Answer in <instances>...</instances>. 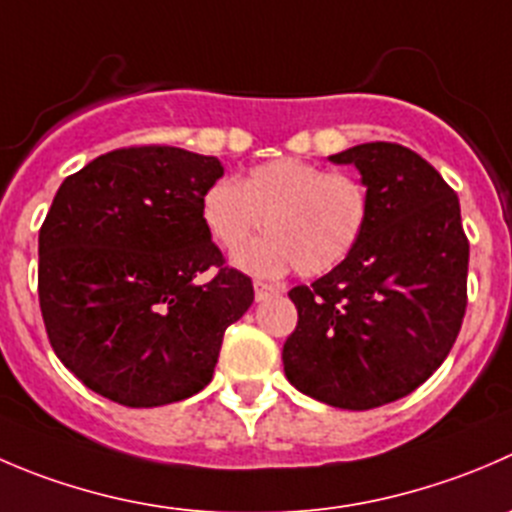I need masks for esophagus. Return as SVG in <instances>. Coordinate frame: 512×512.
<instances>
[{"label":"esophagus","mask_w":512,"mask_h":512,"mask_svg":"<svg viewBox=\"0 0 512 512\" xmlns=\"http://www.w3.org/2000/svg\"><path fill=\"white\" fill-rule=\"evenodd\" d=\"M270 295H277V287L270 285V282H262V280H255V300H267Z\"/></svg>","instance_id":"esophagus-1"}]
</instances>
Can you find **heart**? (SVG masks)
Returning <instances> with one entry per match:
<instances>
[{
    "mask_svg": "<svg viewBox=\"0 0 512 512\" xmlns=\"http://www.w3.org/2000/svg\"><path fill=\"white\" fill-rule=\"evenodd\" d=\"M367 190L347 172L297 157L257 165L205 190L200 217L222 250H236L260 226L268 235L235 252L232 262L257 277H282L295 267L317 277L350 257L367 225Z\"/></svg>",
    "mask_w": 512,
    "mask_h": 512,
    "instance_id": "obj_1",
    "label": "heart"
}]
</instances>
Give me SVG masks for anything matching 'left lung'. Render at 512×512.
Returning a JSON list of instances; mask_svg holds the SVG:
<instances>
[{"label":"left lung","instance_id":"8db88e82","mask_svg":"<svg viewBox=\"0 0 512 512\" xmlns=\"http://www.w3.org/2000/svg\"><path fill=\"white\" fill-rule=\"evenodd\" d=\"M367 187V225L345 262L290 290L297 327L287 380L342 410H370L420 388L448 357L468 305L470 245L458 195L430 162L393 142L330 157Z\"/></svg>","mask_w":512,"mask_h":512}]
</instances>
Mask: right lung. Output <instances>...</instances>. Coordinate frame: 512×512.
<instances>
[{"mask_svg":"<svg viewBox=\"0 0 512 512\" xmlns=\"http://www.w3.org/2000/svg\"><path fill=\"white\" fill-rule=\"evenodd\" d=\"M222 172L217 157L180 147H127L54 195L39 230V307L52 350L102 398L157 408L200 393L222 335L255 300L202 225L200 200Z\"/></svg>","mask_w":512,"mask_h":512,"instance_id":"1","label":"right lung"}]
</instances>
